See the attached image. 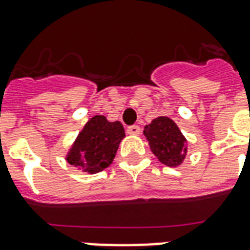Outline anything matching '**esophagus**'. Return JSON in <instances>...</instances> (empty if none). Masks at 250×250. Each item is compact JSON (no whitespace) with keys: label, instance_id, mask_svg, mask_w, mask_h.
<instances>
[{"label":"esophagus","instance_id":"esophagus-1","mask_svg":"<svg viewBox=\"0 0 250 250\" xmlns=\"http://www.w3.org/2000/svg\"><path fill=\"white\" fill-rule=\"evenodd\" d=\"M127 133L129 135H139L140 133V127L139 125H129L128 128H127Z\"/></svg>","mask_w":250,"mask_h":250}]
</instances>
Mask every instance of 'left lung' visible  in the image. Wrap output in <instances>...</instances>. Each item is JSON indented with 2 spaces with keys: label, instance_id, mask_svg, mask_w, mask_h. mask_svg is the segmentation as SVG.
<instances>
[{
  "label": "left lung",
  "instance_id": "8db88e82",
  "mask_svg": "<svg viewBox=\"0 0 250 250\" xmlns=\"http://www.w3.org/2000/svg\"><path fill=\"white\" fill-rule=\"evenodd\" d=\"M143 133L160 163L170 167H180L184 163L188 153V140L170 118L157 117L144 127Z\"/></svg>",
  "mask_w": 250,
  "mask_h": 250
}]
</instances>
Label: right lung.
<instances>
[{
    "instance_id": "obj_1",
    "label": "right lung",
    "mask_w": 250,
    "mask_h": 250,
    "mask_svg": "<svg viewBox=\"0 0 250 250\" xmlns=\"http://www.w3.org/2000/svg\"><path fill=\"white\" fill-rule=\"evenodd\" d=\"M125 136L121 122H108L104 115H95L83 125L68 150L66 163L90 174L102 171L111 165Z\"/></svg>"
}]
</instances>
